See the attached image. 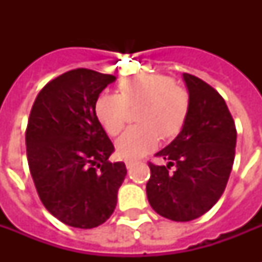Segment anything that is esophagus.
<instances>
[{
    "label": "esophagus",
    "instance_id": "obj_1",
    "mask_svg": "<svg viewBox=\"0 0 262 262\" xmlns=\"http://www.w3.org/2000/svg\"><path fill=\"white\" fill-rule=\"evenodd\" d=\"M125 164H126L127 170H130V168L135 166V162H133V160H126V162H125Z\"/></svg>",
    "mask_w": 262,
    "mask_h": 262
}]
</instances>
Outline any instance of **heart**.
<instances>
[{"instance_id": "b5f03b06", "label": "heart", "mask_w": 262, "mask_h": 262, "mask_svg": "<svg viewBox=\"0 0 262 262\" xmlns=\"http://www.w3.org/2000/svg\"><path fill=\"white\" fill-rule=\"evenodd\" d=\"M140 106V125L127 129L115 143L117 154L123 159H139L152 151L160 136L167 140L178 136L189 115L190 99L168 76H140L119 84V94L99 95L95 114L106 133L117 136L126 123L129 107Z\"/></svg>"}]
</instances>
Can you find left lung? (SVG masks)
I'll return each instance as SVG.
<instances>
[{"mask_svg": "<svg viewBox=\"0 0 262 262\" xmlns=\"http://www.w3.org/2000/svg\"><path fill=\"white\" fill-rule=\"evenodd\" d=\"M190 108L182 130L156 154L166 166L149 163L148 201L156 213L190 222L211 209L223 194L235 158L236 129L219 92L183 73ZM173 171H171V167Z\"/></svg>", "mask_w": 262, "mask_h": 262, "instance_id": "8db88e82", "label": "left lung"}]
</instances>
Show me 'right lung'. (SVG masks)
<instances>
[{
  "label": "right lung",
  "instance_id": "right-lung-1",
  "mask_svg": "<svg viewBox=\"0 0 262 262\" xmlns=\"http://www.w3.org/2000/svg\"><path fill=\"white\" fill-rule=\"evenodd\" d=\"M115 76L69 71L36 96L26 132L27 159L39 199L59 222L94 228L115 209L126 177L111 163L114 145L95 114V103Z\"/></svg>",
  "mask_w": 262,
  "mask_h": 262
}]
</instances>
